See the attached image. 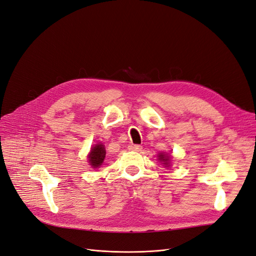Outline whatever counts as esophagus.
I'll list each match as a JSON object with an SVG mask.
<instances>
[{
    "label": "esophagus",
    "instance_id": "1",
    "mask_svg": "<svg viewBox=\"0 0 256 256\" xmlns=\"http://www.w3.org/2000/svg\"><path fill=\"white\" fill-rule=\"evenodd\" d=\"M128 150H132V152H140V150H142V146L132 144V145L128 146Z\"/></svg>",
    "mask_w": 256,
    "mask_h": 256
}]
</instances>
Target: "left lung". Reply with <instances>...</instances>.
Returning a JSON list of instances; mask_svg holds the SVG:
<instances>
[{"label":"left lung","instance_id":"left-lung-1","mask_svg":"<svg viewBox=\"0 0 256 256\" xmlns=\"http://www.w3.org/2000/svg\"><path fill=\"white\" fill-rule=\"evenodd\" d=\"M169 156H166L165 154H158V160H160V162H163V164L165 165V167H169L170 164H169Z\"/></svg>","mask_w":256,"mask_h":256}]
</instances>
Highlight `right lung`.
Segmentation results:
<instances>
[{"mask_svg":"<svg viewBox=\"0 0 256 256\" xmlns=\"http://www.w3.org/2000/svg\"><path fill=\"white\" fill-rule=\"evenodd\" d=\"M104 158L106 150L102 143H98L94 145L88 154V160L92 168H100V166L104 163Z\"/></svg>","mask_w":256,"mask_h":256,"instance_id":"1","label":"right lung"}]
</instances>
